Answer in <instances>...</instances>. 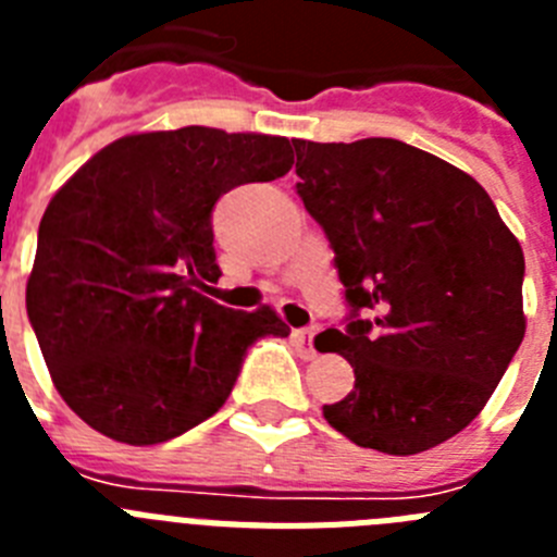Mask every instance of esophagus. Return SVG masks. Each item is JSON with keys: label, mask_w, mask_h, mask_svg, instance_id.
<instances>
[{"label": "esophagus", "mask_w": 557, "mask_h": 557, "mask_svg": "<svg viewBox=\"0 0 557 557\" xmlns=\"http://www.w3.org/2000/svg\"><path fill=\"white\" fill-rule=\"evenodd\" d=\"M293 337H295V343H298V348H301V357L312 359L314 357V348H312L314 329H295Z\"/></svg>", "instance_id": "34e87169"}]
</instances>
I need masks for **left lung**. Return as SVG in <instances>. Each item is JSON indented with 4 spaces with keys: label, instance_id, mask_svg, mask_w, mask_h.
Returning <instances> with one entry per match:
<instances>
[{
    "label": "left lung",
    "instance_id": "left-lung-1",
    "mask_svg": "<svg viewBox=\"0 0 557 557\" xmlns=\"http://www.w3.org/2000/svg\"><path fill=\"white\" fill-rule=\"evenodd\" d=\"M298 198L346 287L343 354L354 391L323 407L366 449L418 455L480 416L524 337V253L488 191L398 139H295Z\"/></svg>",
    "mask_w": 557,
    "mask_h": 557
}]
</instances>
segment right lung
Wrapping results in <instances>:
<instances>
[{
  "label": "right lung",
  "mask_w": 557,
  "mask_h": 557,
  "mask_svg": "<svg viewBox=\"0 0 557 557\" xmlns=\"http://www.w3.org/2000/svg\"><path fill=\"white\" fill-rule=\"evenodd\" d=\"M289 166L284 136L189 125L122 136L49 200L29 326L91 430L131 446L184 435L225 405L256 339L287 337L270 307L243 312L203 293L220 278L214 203Z\"/></svg>",
  "instance_id": "right-lung-1"
}]
</instances>
